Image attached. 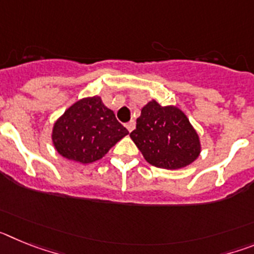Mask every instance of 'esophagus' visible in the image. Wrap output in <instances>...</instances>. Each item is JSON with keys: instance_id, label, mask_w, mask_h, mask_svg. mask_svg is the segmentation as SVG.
<instances>
[{"instance_id": "34e87169", "label": "esophagus", "mask_w": 254, "mask_h": 254, "mask_svg": "<svg viewBox=\"0 0 254 254\" xmlns=\"http://www.w3.org/2000/svg\"><path fill=\"white\" fill-rule=\"evenodd\" d=\"M125 126H126V128L128 129L129 132H132L134 129V127H136V122H134L133 120H131V121H129V122L126 123Z\"/></svg>"}]
</instances>
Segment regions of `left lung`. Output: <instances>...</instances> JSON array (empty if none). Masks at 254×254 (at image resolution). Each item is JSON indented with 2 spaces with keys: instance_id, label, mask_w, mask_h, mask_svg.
<instances>
[{
  "instance_id": "obj_1",
  "label": "left lung",
  "mask_w": 254,
  "mask_h": 254,
  "mask_svg": "<svg viewBox=\"0 0 254 254\" xmlns=\"http://www.w3.org/2000/svg\"><path fill=\"white\" fill-rule=\"evenodd\" d=\"M149 164L181 169L198 158L201 143L187 116L177 107H161L151 100L141 109L136 129L129 133Z\"/></svg>"
}]
</instances>
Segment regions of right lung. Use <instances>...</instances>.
Instances as JSON below:
<instances>
[{"label":"right lung","instance_id":"1","mask_svg":"<svg viewBox=\"0 0 254 254\" xmlns=\"http://www.w3.org/2000/svg\"><path fill=\"white\" fill-rule=\"evenodd\" d=\"M128 131L103 104L100 96L76 102L56 121L52 141L60 155L89 164L99 160Z\"/></svg>","mask_w":254,"mask_h":254}]
</instances>
